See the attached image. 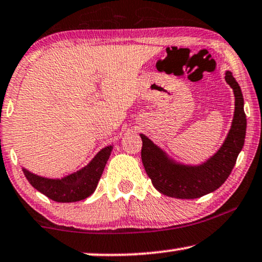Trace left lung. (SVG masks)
Wrapping results in <instances>:
<instances>
[{"instance_id":"1","label":"left lung","mask_w":262,"mask_h":262,"mask_svg":"<svg viewBox=\"0 0 262 262\" xmlns=\"http://www.w3.org/2000/svg\"><path fill=\"white\" fill-rule=\"evenodd\" d=\"M225 80L235 95V115L225 142L206 163L199 166L175 164L158 146L140 134L142 164L152 184L162 194L177 199L201 198L218 189L231 173L238 153L245 145L247 118L239 85L230 72H226Z\"/></svg>"}]
</instances>
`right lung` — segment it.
I'll list each match as a JSON object with an SVG mask.
<instances>
[{
    "label": "right lung",
    "instance_id": "obj_1",
    "mask_svg": "<svg viewBox=\"0 0 262 262\" xmlns=\"http://www.w3.org/2000/svg\"><path fill=\"white\" fill-rule=\"evenodd\" d=\"M111 151H113L111 146L103 148L91 160L89 165L80 171L61 180L44 179V177L31 173L25 169H24V173L31 186L36 188L41 194L47 195L51 200L57 202L80 201L89 198L96 190Z\"/></svg>",
    "mask_w": 262,
    "mask_h": 262
}]
</instances>
